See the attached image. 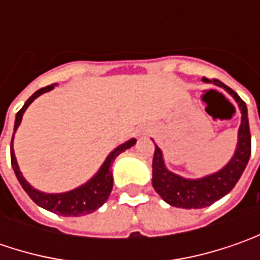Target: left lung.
Returning <instances> with one entry per match:
<instances>
[{"label":"left lung","instance_id":"left-lung-1","mask_svg":"<svg viewBox=\"0 0 260 260\" xmlns=\"http://www.w3.org/2000/svg\"><path fill=\"white\" fill-rule=\"evenodd\" d=\"M207 81V79H204ZM215 85L224 88L229 94L239 103L242 110V124L239 128V145L236 149L233 159L225 165L220 172L205 176L203 179H184L178 175L169 172L164 165L162 152L155 146L153 155V178L152 185L155 191L165 200L168 204L179 207V208H204L214 204L220 198L227 195L237 184L240 176L245 171L252 153V137L249 128V118H247V108L246 103L236 94L232 88L224 85L218 79H213Z\"/></svg>","mask_w":260,"mask_h":260}]
</instances>
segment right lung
I'll return each mask as SVG.
<instances>
[{"mask_svg": "<svg viewBox=\"0 0 260 260\" xmlns=\"http://www.w3.org/2000/svg\"><path fill=\"white\" fill-rule=\"evenodd\" d=\"M53 86L55 85H47L45 88H40L39 91H36L35 94L25 101L23 108L15 115L14 132L17 130V127L20 125V121L23 118V114L27 110V107L31 104L39 95L50 91ZM13 137H14V135H13ZM135 143L136 139H132L124 145L118 146L115 150H113L110 153V156L107 157V160L104 162V165L101 166L98 174L95 175L89 182H86L85 185L76 188L74 191L65 192V194H43V192L37 191V189L31 188L30 185L27 184V181L23 178V175L18 169L17 160H15L14 152H13V139H11V165H13V169H14L18 182L21 184L23 189L28 194V197L35 201L36 204L43 207L45 210L55 213V214L65 215V217H79V215L89 214L95 210H98L108 200V197L111 194V189H113L111 165H113V162H114L117 156L120 155L121 152H124L125 149H130Z\"/></svg>", "mask_w": 260, "mask_h": 260, "instance_id": "obj_1", "label": "right lung"}]
</instances>
